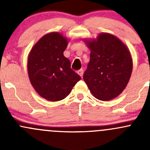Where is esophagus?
<instances>
[{
  "mask_svg": "<svg viewBox=\"0 0 150 150\" xmlns=\"http://www.w3.org/2000/svg\"><path fill=\"white\" fill-rule=\"evenodd\" d=\"M78 74L80 75V76L82 77L83 75V69H79V70L78 71Z\"/></svg>",
  "mask_w": 150,
  "mask_h": 150,
  "instance_id": "1",
  "label": "esophagus"
}]
</instances>
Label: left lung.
Instances as JSON below:
<instances>
[{
    "mask_svg": "<svg viewBox=\"0 0 150 150\" xmlns=\"http://www.w3.org/2000/svg\"><path fill=\"white\" fill-rule=\"evenodd\" d=\"M91 50L83 80L92 94L102 101L116 98L125 88L133 69L131 53L113 35L102 33L94 40H85Z\"/></svg>",
    "mask_w": 150,
    "mask_h": 150,
    "instance_id": "1",
    "label": "left lung"
}]
</instances>
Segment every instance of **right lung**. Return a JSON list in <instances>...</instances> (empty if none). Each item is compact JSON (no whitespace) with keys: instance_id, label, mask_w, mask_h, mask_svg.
I'll return each instance as SVG.
<instances>
[{"instance_id":"add662e5","label":"right lung","mask_w":150,"mask_h":150,"mask_svg":"<svg viewBox=\"0 0 150 150\" xmlns=\"http://www.w3.org/2000/svg\"><path fill=\"white\" fill-rule=\"evenodd\" d=\"M68 40L59 33L53 32L41 38L28 56V76L38 93L50 102L64 99L81 76L70 67L63 52Z\"/></svg>"}]
</instances>
